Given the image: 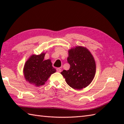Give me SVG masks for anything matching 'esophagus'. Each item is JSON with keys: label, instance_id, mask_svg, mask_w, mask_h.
<instances>
[{"label": "esophagus", "instance_id": "34e87169", "mask_svg": "<svg viewBox=\"0 0 124 124\" xmlns=\"http://www.w3.org/2000/svg\"><path fill=\"white\" fill-rule=\"evenodd\" d=\"M56 71H57V72H61V69L60 68H57L56 69Z\"/></svg>", "mask_w": 124, "mask_h": 124}]
</instances>
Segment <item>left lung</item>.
Returning a JSON list of instances; mask_svg holds the SVG:
<instances>
[{"mask_svg":"<svg viewBox=\"0 0 124 124\" xmlns=\"http://www.w3.org/2000/svg\"><path fill=\"white\" fill-rule=\"evenodd\" d=\"M67 61L70 67L61 72L71 87L81 89L88 86L96 72V64L93 55L85 47L76 46L68 51Z\"/></svg>","mask_w":124,"mask_h":124,"instance_id":"left-lung-1","label":"left lung"}]
</instances>
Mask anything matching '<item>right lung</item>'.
I'll use <instances>...</instances> for the list:
<instances>
[{
	"instance_id": "add662e5",
	"label": "right lung",
	"mask_w": 124,
	"mask_h": 124,
	"mask_svg": "<svg viewBox=\"0 0 124 124\" xmlns=\"http://www.w3.org/2000/svg\"><path fill=\"white\" fill-rule=\"evenodd\" d=\"M45 53L32 55L24 64L23 73L25 80L36 86L43 85L56 69L52 67L51 60H44Z\"/></svg>"
}]
</instances>
